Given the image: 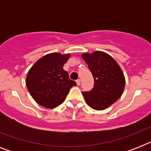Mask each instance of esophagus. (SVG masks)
<instances>
[{"label": "esophagus", "instance_id": "1", "mask_svg": "<svg viewBox=\"0 0 151 151\" xmlns=\"http://www.w3.org/2000/svg\"><path fill=\"white\" fill-rule=\"evenodd\" d=\"M76 84H77V85H78V86H79L80 84H81V80H80V79L76 80Z\"/></svg>", "mask_w": 151, "mask_h": 151}]
</instances>
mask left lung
Instances as JSON below:
<instances>
[{
    "mask_svg": "<svg viewBox=\"0 0 151 151\" xmlns=\"http://www.w3.org/2000/svg\"><path fill=\"white\" fill-rule=\"evenodd\" d=\"M82 59L88 64L94 80V88L88 92L82 91L89 106L96 110H104L122 96L125 79L116 61L103 51L83 53Z\"/></svg>",
    "mask_w": 151,
    "mask_h": 151,
    "instance_id": "8db88e82",
    "label": "left lung"
}]
</instances>
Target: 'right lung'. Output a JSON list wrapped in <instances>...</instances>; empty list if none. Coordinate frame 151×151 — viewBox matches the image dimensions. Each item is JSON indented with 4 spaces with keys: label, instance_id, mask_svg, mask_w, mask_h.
<instances>
[{
    "label": "right lung",
    "instance_id": "1",
    "mask_svg": "<svg viewBox=\"0 0 151 151\" xmlns=\"http://www.w3.org/2000/svg\"><path fill=\"white\" fill-rule=\"evenodd\" d=\"M69 57L70 54L50 53L36 61L29 69L26 84L37 104L49 109L57 107L65 101L70 88L76 85L63 68Z\"/></svg>",
    "mask_w": 151,
    "mask_h": 151
}]
</instances>
